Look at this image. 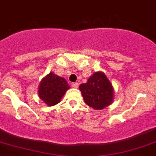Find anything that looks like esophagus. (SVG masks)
I'll return each mask as SVG.
<instances>
[{"label": "esophagus", "instance_id": "esophagus-1", "mask_svg": "<svg viewBox=\"0 0 156 156\" xmlns=\"http://www.w3.org/2000/svg\"><path fill=\"white\" fill-rule=\"evenodd\" d=\"M72 87H75V88H77V87H78V82L72 83Z\"/></svg>", "mask_w": 156, "mask_h": 156}]
</instances>
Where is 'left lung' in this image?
Masks as SVG:
<instances>
[{"label":"left lung","mask_w":156,"mask_h":156,"mask_svg":"<svg viewBox=\"0 0 156 156\" xmlns=\"http://www.w3.org/2000/svg\"><path fill=\"white\" fill-rule=\"evenodd\" d=\"M79 89L86 104L95 110L104 109L113 101V87L103 72H95Z\"/></svg>","instance_id":"1"}]
</instances>
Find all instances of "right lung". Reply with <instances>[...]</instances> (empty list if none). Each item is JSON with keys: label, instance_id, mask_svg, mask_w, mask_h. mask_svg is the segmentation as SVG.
Returning <instances> with one entry per match:
<instances>
[{"label": "right lung", "instance_id": "1", "mask_svg": "<svg viewBox=\"0 0 156 156\" xmlns=\"http://www.w3.org/2000/svg\"><path fill=\"white\" fill-rule=\"evenodd\" d=\"M69 85L66 79L51 72L42 80L39 87V95L47 105L53 106L60 101Z\"/></svg>", "mask_w": 156, "mask_h": 156}]
</instances>
